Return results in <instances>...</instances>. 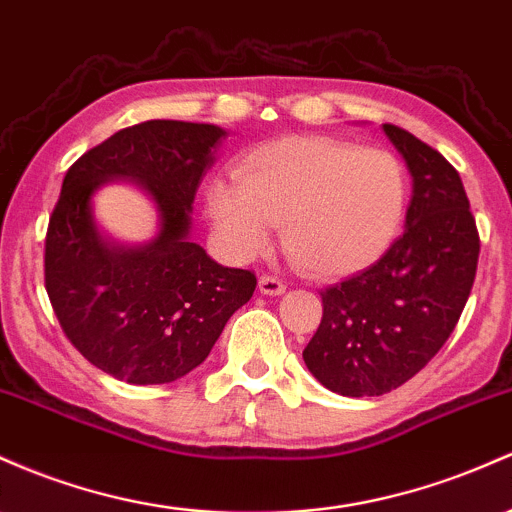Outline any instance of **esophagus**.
<instances>
[{
  "label": "esophagus",
  "instance_id": "1",
  "mask_svg": "<svg viewBox=\"0 0 512 512\" xmlns=\"http://www.w3.org/2000/svg\"><path fill=\"white\" fill-rule=\"evenodd\" d=\"M257 289H260V294H267V296H282L286 291V284L282 282V279L262 274L260 282H257Z\"/></svg>",
  "mask_w": 512,
  "mask_h": 512
}]
</instances>
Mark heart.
I'll list each match as a JSON object with an SVG mask.
<instances>
[{"instance_id":"obj_1","label":"heart","mask_w":512,"mask_h":512,"mask_svg":"<svg viewBox=\"0 0 512 512\" xmlns=\"http://www.w3.org/2000/svg\"><path fill=\"white\" fill-rule=\"evenodd\" d=\"M406 194V172L389 150L289 136L250 150L235 179H213L206 213L235 260L265 252L272 226H282L284 250L303 272L345 277L384 255Z\"/></svg>"}]
</instances>
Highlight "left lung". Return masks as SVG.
Here are the masks:
<instances>
[{"mask_svg":"<svg viewBox=\"0 0 512 512\" xmlns=\"http://www.w3.org/2000/svg\"><path fill=\"white\" fill-rule=\"evenodd\" d=\"M413 179L406 230L372 267L323 294V320L303 362L340 396H381L440 352L462 316L479 233L459 172L430 145L384 123Z\"/></svg>","mask_w":512,"mask_h":512,"instance_id":"obj_1","label":"left lung"}]
</instances>
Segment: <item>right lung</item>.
Listing matches in <instances>:
<instances>
[{
  "mask_svg": "<svg viewBox=\"0 0 512 512\" xmlns=\"http://www.w3.org/2000/svg\"><path fill=\"white\" fill-rule=\"evenodd\" d=\"M228 133L213 123L145 121L84 153L65 174L46 238V289L67 340L128 384H170L209 357L257 279L192 240L194 196ZM131 181L158 213L126 246L100 230L93 194Z\"/></svg>",
  "mask_w": 512,
  "mask_h": 512,
  "instance_id": "add662e5",
  "label": "right lung"
}]
</instances>
